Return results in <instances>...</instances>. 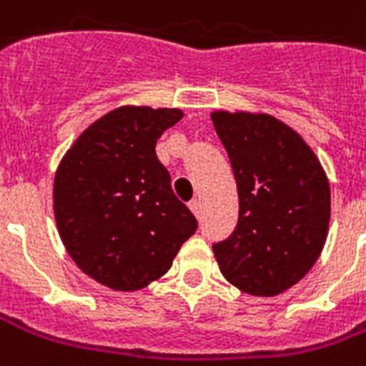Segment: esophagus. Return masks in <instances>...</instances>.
Listing matches in <instances>:
<instances>
[{"label": "esophagus", "instance_id": "obj_1", "mask_svg": "<svg viewBox=\"0 0 366 366\" xmlns=\"http://www.w3.org/2000/svg\"><path fill=\"white\" fill-rule=\"evenodd\" d=\"M189 209H192V213H194L197 219L202 217V202H199V199H192V202H189Z\"/></svg>", "mask_w": 366, "mask_h": 366}]
</instances>
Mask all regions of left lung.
Here are the masks:
<instances>
[{
  "instance_id": "left-lung-1",
  "label": "left lung",
  "mask_w": 366,
  "mask_h": 366,
  "mask_svg": "<svg viewBox=\"0 0 366 366\" xmlns=\"http://www.w3.org/2000/svg\"><path fill=\"white\" fill-rule=\"evenodd\" d=\"M232 164L239 213L213 244L220 272L245 294L272 297L297 284L325 247L330 186L313 149L270 115L214 111Z\"/></svg>"
}]
</instances>
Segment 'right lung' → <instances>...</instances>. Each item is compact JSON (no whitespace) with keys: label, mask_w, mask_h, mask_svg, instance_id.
<instances>
[{"label":"right lung","mask_w":366,"mask_h":366,"mask_svg":"<svg viewBox=\"0 0 366 366\" xmlns=\"http://www.w3.org/2000/svg\"><path fill=\"white\" fill-rule=\"evenodd\" d=\"M180 119V109H115L80 134L55 172L61 239L72 261L107 288H146L197 230L155 153L161 134Z\"/></svg>","instance_id":"add662e5"}]
</instances>
